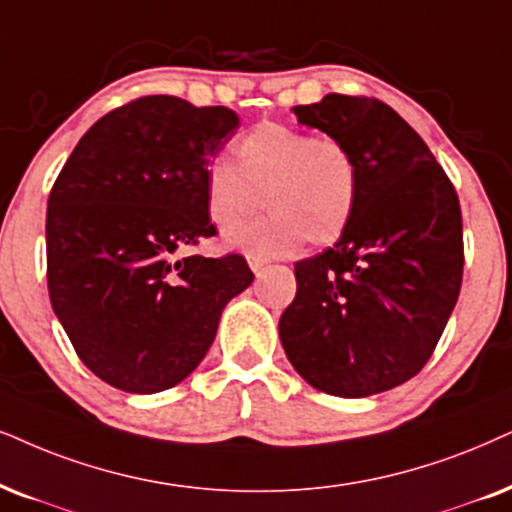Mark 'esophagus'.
I'll return each mask as SVG.
<instances>
[{
    "label": "esophagus",
    "mask_w": 512,
    "mask_h": 512,
    "mask_svg": "<svg viewBox=\"0 0 512 512\" xmlns=\"http://www.w3.org/2000/svg\"><path fill=\"white\" fill-rule=\"evenodd\" d=\"M267 257H262V255H248V264H250V269L255 271V274H260V271L267 267Z\"/></svg>",
    "instance_id": "esophagus-1"
}]
</instances>
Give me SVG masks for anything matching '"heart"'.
<instances>
[{
  "label": "heart",
  "mask_w": 512,
  "mask_h": 512,
  "mask_svg": "<svg viewBox=\"0 0 512 512\" xmlns=\"http://www.w3.org/2000/svg\"><path fill=\"white\" fill-rule=\"evenodd\" d=\"M231 151L234 165L217 160L205 172L208 217L219 229H234L260 210L262 198L271 212L229 231L231 245L281 255L302 238L321 248L345 234L359 203V165L345 141L260 122Z\"/></svg>",
  "instance_id": "obj_1"
}]
</instances>
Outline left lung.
<instances>
[{
    "mask_svg": "<svg viewBox=\"0 0 512 512\" xmlns=\"http://www.w3.org/2000/svg\"><path fill=\"white\" fill-rule=\"evenodd\" d=\"M295 115L349 146L359 203L333 248L295 264L281 345L295 371L333 397L392 390L428 364L461 293L458 193L416 129L383 101L326 94Z\"/></svg>",
    "mask_w": 512,
    "mask_h": 512,
    "instance_id": "8db88e82",
    "label": "left lung"
}]
</instances>
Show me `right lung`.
I'll return each mask as SVG.
<instances>
[{"label":"right lung","instance_id":"add662e5","mask_svg":"<svg viewBox=\"0 0 512 512\" xmlns=\"http://www.w3.org/2000/svg\"><path fill=\"white\" fill-rule=\"evenodd\" d=\"M238 129L231 108L141 96L96 120L47 205V286L77 357L134 394L170 390L212 345L243 255H181L217 236L205 210L210 160Z\"/></svg>","mask_w":512,"mask_h":512}]
</instances>
